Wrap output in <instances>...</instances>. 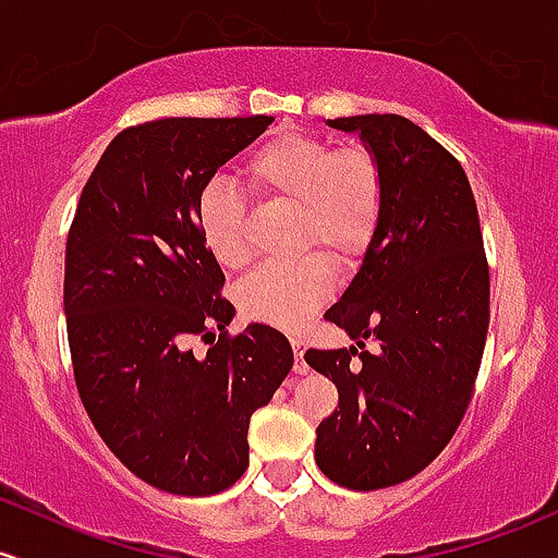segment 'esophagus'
Here are the masks:
<instances>
[{
    "label": "esophagus",
    "mask_w": 558,
    "mask_h": 558,
    "mask_svg": "<svg viewBox=\"0 0 558 558\" xmlns=\"http://www.w3.org/2000/svg\"><path fill=\"white\" fill-rule=\"evenodd\" d=\"M291 347H293V357H296V363H293V371H296L299 376H304V373H310V365L304 363V341L302 339H291Z\"/></svg>",
    "instance_id": "1"
}]
</instances>
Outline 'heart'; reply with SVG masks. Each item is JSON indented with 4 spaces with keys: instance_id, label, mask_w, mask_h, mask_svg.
Wrapping results in <instances>:
<instances>
[{
    "instance_id": "b5f03b06",
    "label": "heart",
    "mask_w": 558,
    "mask_h": 558,
    "mask_svg": "<svg viewBox=\"0 0 558 558\" xmlns=\"http://www.w3.org/2000/svg\"><path fill=\"white\" fill-rule=\"evenodd\" d=\"M243 180L256 198L296 209V243H320L336 259L368 251L384 217L387 185L378 158L365 148H336L304 130H280L243 161ZM195 228L219 267L246 265V204L225 180L206 182L195 201ZM333 293V267L320 251L291 265H265L238 286V304L251 320L296 330Z\"/></svg>"
}]
</instances>
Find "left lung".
I'll list each match as a JSON object with an SVG mask.
<instances>
[{
    "label": "left lung",
    "instance_id": "left-lung-1",
    "mask_svg": "<svg viewBox=\"0 0 558 558\" xmlns=\"http://www.w3.org/2000/svg\"><path fill=\"white\" fill-rule=\"evenodd\" d=\"M378 158L384 217L352 283L326 312L352 347L307 349L339 389L315 461L347 489L424 471L466 413L489 326V269L466 171L405 116L328 119ZM379 344L376 353L364 339Z\"/></svg>",
    "mask_w": 558,
    "mask_h": 558
}]
</instances>
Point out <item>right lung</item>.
<instances>
[{
    "label": "right lung",
    "instance_id": "right-lung-1",
    "mask_svg": "<svg viewBox=\"0 0 558 558\" xmlns=\"http://www.w3.org/2000/svg\"><path fill=\"white\" fill-rule=\"evenodd\" d=\"M269 116L158 119L110 140L65 243L63 307L78 395L113 456L148 485L214 495L248 466V421L293 365L280 330L235 307L195 228V201ZM220 336H216V330ZM213 347L195 359L186 341Z\"/></svg>",
    "mask_w": 558,
    "mask_h": 558
}]
</instances>
